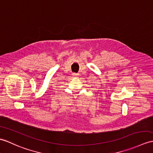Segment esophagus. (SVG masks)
I'll list each match as a JSON object with an SVG mask.
<instances>
[{"instance_id":"esophagus-1","label":"esophagus","mask_w":153,"mask_h":153,"mask_svg":"<svg viewBox=\"0 0 153 153\" xmlns=\"http://www.w3.org/2000/svg\"><path fill=\"white\" fill-rule=\"evenodd\" d=\"M72 76H73V77H76L78 76V74H77V73H73V74H72Z\"/></svg>"}]
</instances>
